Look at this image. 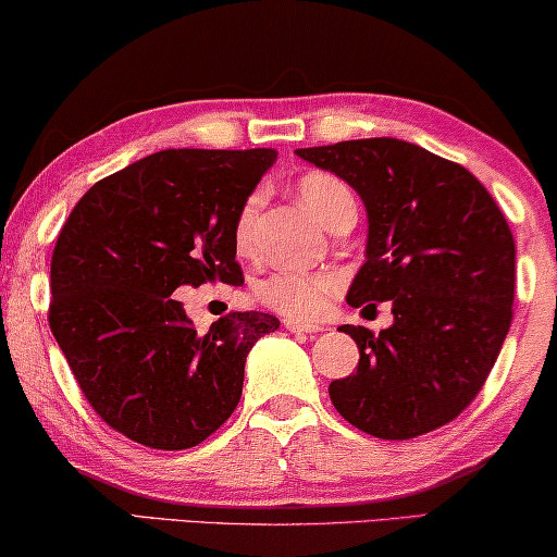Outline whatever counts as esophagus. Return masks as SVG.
<instances>
[{"label": "esophagus", "instance_id": "34e87169", "mask_svg": "<svg viewBox=\"0 0 557 557\" xmlns=\"http://www.w3.org/2000/svg\"><path fill=\"white\" fill-rule=\"evenodd\" d=\"M285 327L289 330V332H322L325 327L322 325H312V322H300V320H285Z\"/></svg>", "mask_w": 557, "mask_h": 557}]
</instances>
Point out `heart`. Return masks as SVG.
Returning <instances> with one entry per match:
<instances>
[{"mask_svg": "<svg viewBox=\"0 0 557 557\" xmlns=\"http://www.w3.org/2000/svg\"><path fill=\"white\" fill-rule=\"evenodd\" d=\"M297 193L314 218L327 230L337 227L345 218L358 214L352 189L345 180L332 172H307L297 182ZM260 212V195H250L239 207L235 218V245L239 252H247L255 239V220ZM339 289V277L335 272H302V270H277L257 282L255 293L275 312L287 318H320L327 310L332 297Z\"/></svg>", "mask_w": 557, "mask_h": 557, "instance_id": "obj_1", "label": "heart"}]
</instances>
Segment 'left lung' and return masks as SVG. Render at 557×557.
I'll use <instances>...</instances> for the list:
<instances>
[{"mask_svg":"<svg viewBox=\"0 0 557 557\" xmlns=\"http://www.w3.org/2000/svg\"><path fill=\"white\" fill-rule=\"evenodd\" d=\"M345 180L368 210L364 264L347 305H393V325H343L358 370L330 400L362 433L410 440L475 400L500 355L516 297V239L475 174L395 137L295 149Z\"/></svg>","mask_w":557,"mask_h":557,"instance_id":"8db88e82","label":"left lung"}]
</instances>
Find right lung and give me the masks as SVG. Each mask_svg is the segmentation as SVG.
<instances>
[{"label": "right lung", "mask_w": 557, "mask_h": 557, "mask_svg": "<svg viewBox=\"0 0 557 557\" xmlns=\"http://www.w3.org/2000/svg\"><path fill=\"white\" fill-rule=\"evenodd\" d=\"M275 149H162L99 180L52 252L49 327L95 412L154 450H187L235 412L252 345L280 327L230 312L197 335L174 289L235 282V218Z\"/></svg>", "instance_id": "obj_1"}]
</instances>
